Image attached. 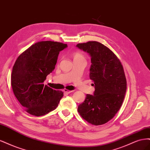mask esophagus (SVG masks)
Returning <instances> with one entry per match:
<instances>
[{"mask_svg": "<svg viewBox=\"0 0 150 150\" xmlns=\"http://www.w3.org/2000/svg\"><path fill=\"white\" fill-rule=\"evenodd\" d=\"M64 93H66V94H69V93L72 92L71 90H67V89H64Z\"/></svg>", "mask_w": 150, "mask_h": 150, "instance_id": "1", "label": "esophagus"}]
</instances>
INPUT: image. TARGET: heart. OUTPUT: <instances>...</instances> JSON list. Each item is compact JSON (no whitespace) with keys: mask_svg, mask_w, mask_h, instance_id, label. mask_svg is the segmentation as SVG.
<instances>
[{"mask_svg":"<svg viewBox=\"0 0 150 150\" xmlns=\"http://www.w3.org/2000/svg\"><path fill=\"white\" fill-rule=\"evenodd\" d=\"M74 60H85V57L84 55L80 52L76 51L73 53Z\"/></svg>","mask_w":150,"mask_h":150,"instance_id":"obj_1","label":"heart"}]
</instances>
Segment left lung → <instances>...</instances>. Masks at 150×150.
<instances>
[{"mask_svg": "<svg viewBox=\"0 0 150 150\" xmlns=\"http://www.w3.org/2000/svg\"><path fill=\"white\" fill-rule=\"evenodd\" d=\"M76 47L91 56L90 79L95 89L94 95H86L78 112L91 124L103 125L115 117L123 103L127 90L123 65L117 56L100 42L90 41Z\"/></svg>", "mask_w": 150, "mask_h": 150, "instance_id": "left-lung-1", "label": "left lung"}]
</instances>
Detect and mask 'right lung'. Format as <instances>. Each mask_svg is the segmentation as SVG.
I'll return each instance as SVG.
<instances>
[{
  "instance_id": "right-lung-1",
  "label": "right lung",
  "mask_w": 150,
  "mask_h": 150,
  "mask_svg": "<svg viewBox=\"0 0 150 150\" xmlns=\"http://www.w3.org/2000/svg\"><path fill=\"white\" fill-rule=\"evenodd\" d=\"M67 47L62 42H37L18 57L13 67L11 85L13 93L27 113L39 117L54 110L64 96L43 84L55 69L59 52Z\"/></svg>"
}]
</instances>
